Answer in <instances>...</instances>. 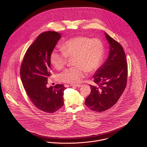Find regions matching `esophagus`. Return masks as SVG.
Segmentation results:
<instances>
[{
  "label": "esophagus",
  "instance_id": "obj_1",
  "mask_svg": "<svg viewBox=\"0 0 147 147\" xmlns=\"http://www.w3.org/2000/svg\"><path fill=\"white\" fill-rule=\"evenodd\" d=\"M71 86H74V87H78V88H80L82 86V85L80 84H76V85H71Z\"/></svg>",
  "mask_w": 147,
  "mask_h": 147
}]
</instances>
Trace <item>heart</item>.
I'll return each mask as SVG.
<instances>
[{"instance_id": "1", "label": "heart", "mask_w": 147, "mask_h": 147, "mask_svg": "<svg viewBox=\"0 0 147 147\" xmlns=\"http://www.w3.org/2000/svg\"><path fill=\"white\" fill-rule=\"evenodd\" d=\"M104 52L103 43L99 39L79 36L64 42L62 49H53L49 60L53 67L59 70L65 65L68 57H74L76 66L64 70L58 75V79L63 83L77 84L86 77L88 71L98 70L102 63Z\"/></svg>"}]
</instances>
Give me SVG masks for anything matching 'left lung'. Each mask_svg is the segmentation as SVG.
I'll return each instance as SVG.
<instances>
[{
    "label": "left lung",
    "instance_id": "1",
    "mask_svg": "<svg viewBox=\"0 0 147 147\" xmlns=\"http://www.w3.org/2000/svg\"><path fill=\"white\" fill-rule=\"evenodd\" d=\"M109 44V56L93 76L95 85H90L91 92L85 104L96 112L104 111L115 105L126 88L127 64L122 46L106 32Z\"/></svg>",
    "mask_w": 147,
    "mask_h": 147
}]
</instances>
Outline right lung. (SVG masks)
Masks as SVG:
<instances>
[{
	"mask_svg": "<svg viewBox=\"0 0 147 147\" xmlns=\"http://www.w3.org/2000/svg\"><path fill=\"white\" fill-rule=\"evenodd\" d=\"M61 35L47 31L39 35L27 50L23 59L20 77L23 86L32 103L38 109L53 113L64 105L63 85L47 88V79L51 76L49 57Z\"/></svg>",
	"mask_w": 147,
	"mask_h": 147,
	"instance_id": "1",
	"label": "right lung"
}]
</instances>
